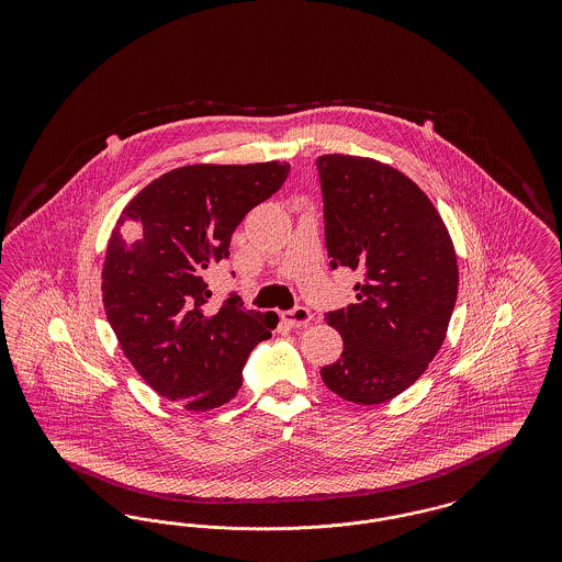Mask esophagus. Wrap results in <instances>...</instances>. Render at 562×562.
<instances>
[{"mask_svg": "<svg viewBox=\"0 0 562 562\" xmlns=\"http://www.w3.org/2000/svg\"><path fill=\"white\" fill-rule=\"evenodd\" d=\"M280 318L286 322L289 326L299 328V326H305V324H310V322H312V312H310L307 307H303V305H296V307L289 310V312H282V314H280Z\"/></svg>", "mask_w": 562, "mask_h": 562, "instance_id": "obj_1", "label": "esophagus"}]
</instances>
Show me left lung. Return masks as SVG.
<instances>
[{
	"instance_id": "left-lung-1",
	"label": "left lung",
	"mask_w": 562,
	"mask_h": 562,
	"mask_svg": "<svg viewBox=\"0 0 562 562\" xmlns=\"http://www.w3.org/2000/svg\"><path fill=\"white\" fill-rule=\"evenodd\" d=\"M330 269H358L356 303L326 314L344 353L322 367L330 392L381 404L411 387L445 341L457 299L453 241L401 170L356 156L316 160Z\"/></svg>"
}]
</instances>
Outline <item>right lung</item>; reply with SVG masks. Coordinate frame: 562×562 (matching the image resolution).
Segmentation results:
<instances>
[{"label": "right lung", "mask_w": 562, "mask_h": 562, "mask_svg": "<svg viewBox=\"0 0 562 562\" xmlns=\"http://www.w3.org/2000/svg\"><path fill=\"white\" fill-rule=\"evenodd\" d=\"M289 170L286 161L183 166L122 211L103 266L105 314L136 373L166 401L189 411L232 401L248 353L271 337L273 312L246 310L236 293L214 307L204 276Z\"/></svg>", "instance_id": "right-lung-1"}]
</instances>
